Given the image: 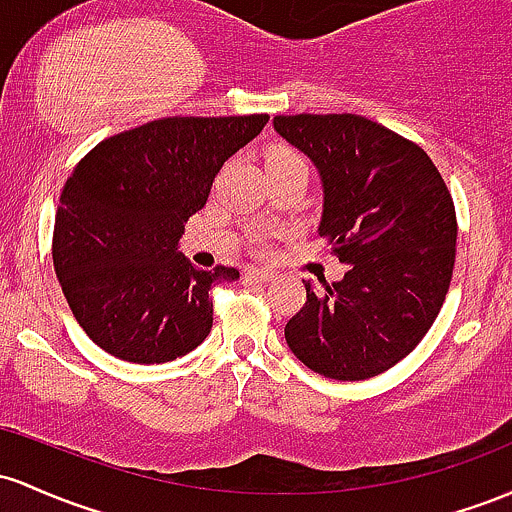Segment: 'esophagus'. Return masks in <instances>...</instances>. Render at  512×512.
Segmentation results:
<instances>
[{
  "label": "esophagus",
  "mask_w": 512,
  "mask_h": 512,
  "mask_svg": "<svg viewBox=\"0 0 512 512\" xmlns=\"http://www.w3.org/2000/svg\"><path fill=\"white\" fill-rule=\"evenodd\" d=\"M244 275L246 278L261 280V283H271V280L275 278V271H271V268H246Z\"/></svg>",
  "instance_id": "esophagus-1"
}]
</instances>
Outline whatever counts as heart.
<instances>
[{
    "label": "heart",
    "instance_id": "1",
    "mask_svg": "<svg viewBox=\"0 0 512 512\" xmlns=\"http://www.w3.org/2000/svg\"><path fill=\"white\" fill-rule=\"evenodd\" d=\"M290 164H304V159L292 147H271L266 154V166H290ZM307 166V164H304ZM256 246L263 244V234H256Z\"/></svg>",
    "mask_w": 512,
    "mask_h": 512
}]
</instances>
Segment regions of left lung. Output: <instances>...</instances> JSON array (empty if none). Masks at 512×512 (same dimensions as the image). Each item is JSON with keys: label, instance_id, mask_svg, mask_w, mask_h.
I'll return each mask as SVG.
<instances>
[{"label": "left lung", "instance_id": "8db88e82", "mask_svg": "<svg viewBox=\"0 0 512 512\" xmlns=\"http://www.w3.org/2000/svg\"><path fill=\"white\" fill-rule=\"evenodd\" d=\"M275 130L317 164L319 237L348 263L285 324L309 370L370 380L404 360L438 317L455 268L457 215L438 166L416 142L355 113L275 116Z\"/></svg>", "mask_w": 512, "mask_h": 512}]
</instances>
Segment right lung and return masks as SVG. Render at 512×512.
<instances>
[{"instance_id": "right-lung-1", "label": "right lung", "mask_w": 512, "mask_h": 512, "mask_svg": "<svg viewBox=\"0 0 512 512\" xmlns=\"http://www.w3.org/2000/svg\"><path fill=\"white\" fill-rule=\"evenodd\" d=\"M266 123V113L159 118L99 142L74 166L57 205L53 263L96 346L154 365L208 338L210 285L239 271H198L176 246L222 164Z\"/></svg>"}]
</instances>
